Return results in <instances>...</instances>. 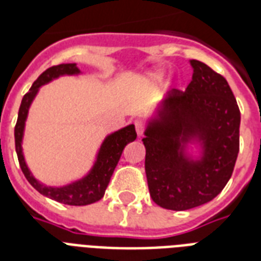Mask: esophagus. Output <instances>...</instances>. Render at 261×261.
<instances>
[{"label": "esophagus", "instance_id": "obj_1", "mask_svg": "<svg viewBox=\"0 0 261 261\" xmlns=\"http://www.w3.org/2000/svg\"><path fill=\"white\" fill-rule=\"evenodd\" d=\"M134 126H135V130H137V134L141 137V135H143V133H145V128H146V124H145V122L143 120H139V119H137L134 122Z\"/></svg>", "mask_w": 261, "mask_h": 261}]
</instances>
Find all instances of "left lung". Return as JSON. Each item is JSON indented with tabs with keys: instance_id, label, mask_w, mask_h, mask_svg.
Instances as JSON below:
<instances>
[{
	"instance_id": "obj_1",
	"label": "left lung",
	"mask_w": 261,
	"mask_h": 261,
	"mask_svg": "<svg viewBox=\"0 0 261 261\" xmlns=\"http://www.w3.org/2000/svg\"><path fill=\"white\" fill-rule=\"evenodd\" d=\"M191 66L192 81L186 90H172L142 139L150 196L168 210L213 200L231 177L240 150L241 116L229 84L200 61ZM194 136L203 143L199 162L182 153L181 143Z\"/></svg>"
}]
</instances>
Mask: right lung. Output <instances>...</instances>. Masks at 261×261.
Listing matches in <instances>:
<instances>
[{
    "label": "right lung",
    "mask_w": 261,
    "mask_h": 261,
    "mask_svg": "<svg viewBox=\"0 0 261 261\" xmlns=\"http://www.w3.org/2000/svg\"><path fill=\"white\" fill-rule=\"evenodd\" d=\"M79 73L80 70L79 67L75 66V63H63V65H58V66L48 67L46 71H43L42 74L38 77V80L32 84L31 89L24 94L21 104H20V110H18L17 123L14 127L16 153H17L20 168H21L27 180L30 181V184L34 187L35 190L39 191L42 195L59 203H63V204H69V206H87L90 203L100 200L104 196L106 188L108 187L111 176L114 173L115 168L120 160L123 149L126 147L127 143L133 142L137 138V131H135L134 124H130L122 130L116 131L114 134L108 135L100 147L97 161L94 164L93 169L90 171L87 177H84L80 181H75L66 187H61V188H53V187L42 186L40 182L35 180L34 176L28 171V167H27L21 153L22 131H24V123H25L27 114H28V108H30L31 102L36 96V93H38V89L42 87L43 84L48 83L53 79H57L62 74H79Z\"/></svg>",
    "instance_id": "1"
}]
</instances>
